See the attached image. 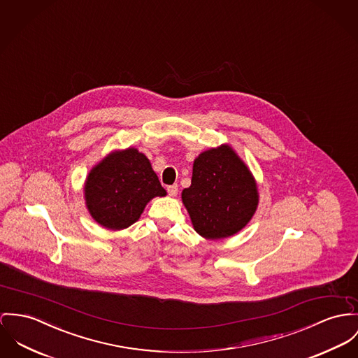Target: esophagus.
<instances>
[{
    "mask_svg": "<svg viewBox=\"0 0 358 358\" xmlns=\"http://www.w3.org/2000/svg\"><path fill=\"white\" fill-rule=\"evenodd\" d=\"M177 192H178L177 184H173V185H169V187H167V193H169L170 196H176Z\"/></svg>",
    "mask_w": 358,
    "mask_h": 358,
    "instance_id": "34e87169",
    "label": "esophagus"
}]
</instances>
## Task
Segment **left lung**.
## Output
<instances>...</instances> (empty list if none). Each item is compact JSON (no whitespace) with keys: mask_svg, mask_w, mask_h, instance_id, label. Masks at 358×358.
I'll return each instance as SVG.
<instances>
[{"mask_svg":"<svg viewBox=\"0 0 358 358\" xmlns=\"http://www.w3.org/2000/svg\"><path fill=\"white\" fill-rule=\"evenodd\" d=\"M181 197L194 230L208 240L238 233L252 220L259 203L252 173L227 144L194 159L191 187Z\"/></svg>","mask_w":358,"mask_h":358,"instance_id":"1","label":"left lung"}]
</instances>
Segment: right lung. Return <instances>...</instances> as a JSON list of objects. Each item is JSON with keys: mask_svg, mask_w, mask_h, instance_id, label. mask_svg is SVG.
I'll use <instances>...</instances> for the list:
<instances>
[{"mask_svg": "<svg viewBox=\"0 0 358 358\" xmlns=\"http://www.w3.org/2000/svg\"><path fill=\"white\" fill-rule=\"evenodd\" d=\"M165 194L150 161L136 148L109 154L92 167L84 185L91 217L111 230L134 224L151 199Z\"/></svg>", "mask_w": 358, "mask_h": 358, "instance_id": "add662e5", "label": "right lung"}]
</instances>
